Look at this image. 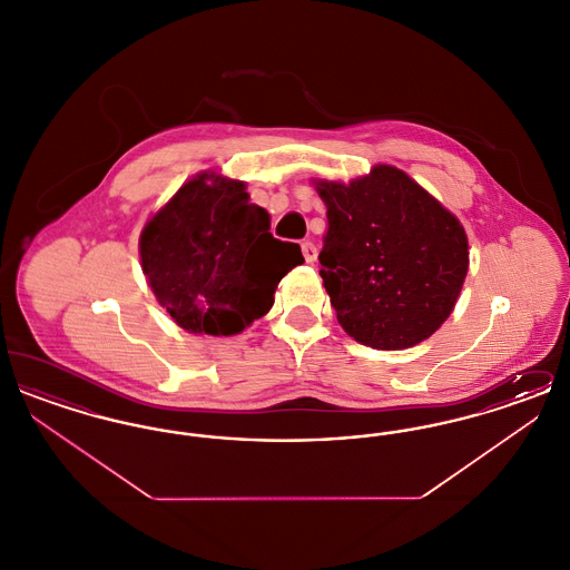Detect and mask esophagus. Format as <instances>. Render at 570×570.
I'll return each instance as SVG.
<instances>
[{
  "label": "esophagus",
  "instance_id": "esophagus-1",
  "mask_svg": "<svg viewBox=\"0 0 570 570\" xmlns=\"http://www.w3.org/2000/svg\"><path fill=\"white\" fill-rule=\"evenodd\" d=\"M301 252H303V258H305L307 263H314L316 256H318L316 245L312 244V242H303V244H301Z\"/></svg>",
  "mask_w": 570,
  "mask_h": 570
}]
</instances>
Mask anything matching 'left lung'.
<instances>
[{"instance_id": "left-lung-1", "label": "left lung", "mask_w": 570, "mask_h": 570, "mask_svg": "<svg viewBox=\"0 0 570 570\" xmlns=\"http://www.w3.org/2000/svg\"><path fill=\"white\" fill-rule=\"evenodd\" d=\"M316 190L328 222L321 277L340 325L379 351L428 340L453 312L468 273L460 219L395 166Z\"/></svg>"}]
</instances>
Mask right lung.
<instances>
[{"mask_svg":"<svg viewBox=\"0 0 570 570\" xmlns=\"http://www.w3.org/2000/svg\"><path fill=\"white\" fill-rule=\"evenodd\" d=\"M269 228L242 181L205 173L145 226L142 273L177 325L235 335L272 309L279 279L303 263L301 247Z\"/></svg>","mask_w":570,"mask_h":570,"instance_id":"right-lung-1","label":"right lung"}]
</instances>
